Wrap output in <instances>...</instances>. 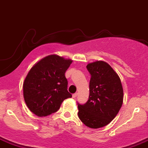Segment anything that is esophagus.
I'll list each match as a JSON object with an SVG mask.
<instances>
[{"label":"esophagus","instance_id":"obj_1","mask_svg":"<svg viewBox=\"0 0 148 148\" xmlns=\"http://www.w3.org/2000/svg\"><path fill=\"white\" fill-rule=\"evenodd\" d=\"M77 95H78V93H74V94H73V95H72V97L74 98V99H75V98L77 97Z\"/></svg>","mask_w":148,"mask_h":148}]
</instances>
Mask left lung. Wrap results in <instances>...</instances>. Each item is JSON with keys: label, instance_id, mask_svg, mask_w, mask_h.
<instances>
[{"label": "left lung", "instance_id": "1", "mask_svg": "<svg viewBox=\"0 0 148 148\" xmlns=\"http://www.w3.org/2000/svg\"><path fill=\"white\" fill-rule=\"evenodd\" d=\"M90 74L88 101L78 103V116L86 126L99 128L108 125L118 114L123 101V90L118 74L102 60L90 63Z\"/></svg>", "mask_w": 148, "mask_h": 148}]
</instances>
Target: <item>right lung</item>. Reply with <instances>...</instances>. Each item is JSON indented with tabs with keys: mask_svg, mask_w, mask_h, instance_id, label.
Returning <instances> with one entry per match:
<instances>
[{
	"mask_svg": "<svg viewBox=\"0 0 148 148\" xmlns=\"http://www.w3.org/2000/svg\"><path fill=\"white\" fill-rule=\"evenodd\" d=\"M71 63V59L50 55L30 69L23 82V96L26 105L36 115H49L60 109L65 99L71 98L65 77Z\"/></svg>",
	"mask_w": 148,
	"mask_h": 148,
	"instance_id": "obj_1",
	"label": "right lung"
}]
</instances>
